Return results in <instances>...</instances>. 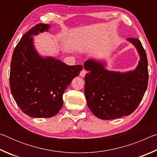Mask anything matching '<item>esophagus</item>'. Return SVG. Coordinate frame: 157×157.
<instances>
[{"instance_id": "1", "label": "esophagus", "mask_w": 157, "mask_h": 157, "mask_svg": "<svg viewBox=\"0 0 157 157\" xmlns=\"http://www.w3.org/2000/svg\"><path fill=\"white\" fill-rule=\"evenodd\" d=\"M86 71H85L84 69H82V70L81 71L80 73H79V75H80L82 78H84V77L86 75Z\"/></svg>"}]
</instances>
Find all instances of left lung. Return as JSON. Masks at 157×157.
Masks as SVG:
<instances>
[{"mask_svg": "<svg viewBox=\"0 0 157 157\" xmlns=\"http://www.w3.org/2000/svg\"><path fill=\"white\" fill-rule=\"evenodd\" d=\"M139 52L140 59L133 71L121 73L105 70L93 59L84 62V94L89 109L103 120L129 116L141 102L148 84L147 58L141 42L128 38Z\"/></svg>", "mask_w": 157, "mask_h": 157, "instance_id": "obj_1", "label": "left lung"}]
</instances>
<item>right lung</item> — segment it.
Segmentation results:
<instances>
[{
	"label": "right lung",
	"instance_id": "obj_1",
	"mask_svg": "<svg viewBox=\"0 0 157 157\" xmlns=\"http://www.w3.org/2000/svg\"><path fill=\"white\" fill-rule=\"evenodd\" d=\"M49 28L45 23L32 28L17 44L12 57L10 86L12 96L21 111L33 118L56 115L62 108L65 90L83 68L37 54L31 36Z\"/></svg>",
	"mask_w": 157,
	"mask_h": 157
}]
</instances>
